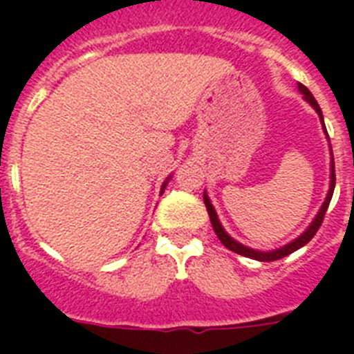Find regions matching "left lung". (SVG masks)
Listing matches in <instances>:
<instances>
[{
    "mask_svg": "<svg viewBox=\"0 0 354 354\" xmlns=\"http://www.w3.org/2000/svg\"><path fill=\"white\" fill-rule=\"evenodd\" d=\"M298 88L299 92L303 93V97H305V101L308 102V104L312 106V108L317 111L319 118H321V122H323V127H324V120H323V111H321V108H319L317 101L314 99V95L310 93V90L306 88L305 84L298 83ZM326 129V127H324ZM328 136V133H326ZM331 149V145H330ZM333 189H335V162H333V154H331V174H330V189H328V195H326V200H324V204L321 205V209H319L317 216L314 218V221L310 223V227L306 228L305 232L301 234V236L298 237V239H294L292 243H289V245L282 246V248H277V250H271V252H259V250H253V248H248V246L241 245V243H237L236 239H232V237L228 236L227 232H225V228L221 227L220 220H218V214H216L214 207H212L211 200H209L207 193H204V204L205 207H207V212H209V218H211V225L212 228H214L216 236H218V239L223 243L225 246H227L228 250H232V252L239 253V255H245V257H250V259H255V261H262V262H271V261H278V259L282 257H287L289 253L296 252V250H299L301 246H305L308 241L312 239V237L315 236V232L319 230V227H321V223H323L324 220V214H326L328 211V205H330L331 202V196H333Z\"/></svg>",
    "mask_w": 354,
    "mask_h": 354,
    "instance_id": "obj_1",
    "label": "left lung"
}]
</instances>
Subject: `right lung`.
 <instances>
[{"label": "right lung", "instance_id": "obj_1", "mask_svg": "<svg viewBox=\"0 0 354 354\" xmlns=\"http://www.w3.org/2000/svg\"><path fill=\"white\" fill-rule=\"evenodd\" d=\"M168 180H170V177H168V179H167V180H165V183H162V186H161V193H162V192H165V187H167Z\"/></svg>", "mask_w": 354, "mask_h": 354}]
</instances>
